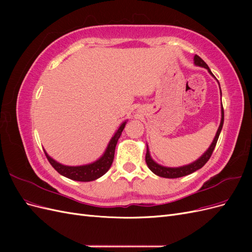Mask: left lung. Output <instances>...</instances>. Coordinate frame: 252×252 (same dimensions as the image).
<instances>
[{"mask_svg": "<svg viewBox=\"0 0 252 252\" xmlns=\"http://www.w3.org/2000/svg\"><path fill=\"white\" fill-rule=\"evenodd\" d=\"M193 61H194L195 66H200V67L206 68V69L208 70V72L212 75V77L216 79L215 75H213V73L209 69L208 65L206 64L199 56H194ZM218 83H219V81H218ZM219 86H220V83H219ZM220 96H222V91H220ZM223 124H224V109H223V105H222V107H220V126L218 128V131L216 133L215 139H213V141L210 144V146L208 147V149L206 150L199 158L195 159L194 162L190 163L188 165L180 166V167H166V166H163V165H159L155 161L154 158H151L148 145H147V151H146V157H145V159H146V164L148 166V168L155 174L158 175V177L166 178V179H177V178H181V177H185V175H188L190 173H192L196 170L201 169L202 167L208 162V159L210 158L213 150H215V147L217 145L220 130H222V128H223Z\"/></svg>", "mask_w": 252, "mask_h": 252, "instance_id": "left-lung-1", "label": "left lung"}]
</instances>
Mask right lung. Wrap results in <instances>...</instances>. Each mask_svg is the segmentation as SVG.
<instances>
[{
    "label": "right lung",
    "mask_w": 252,
    "mask_h": 252,
    "mask_svg": "<svg viewBox=\"0 0 252 252\" xmlns=\"http://www.w3.org/2000/svg\"><path fill=\"white\" fill-rule=\"evenodd\" d=\"M126 123H127V121H124L123 123L120 125L118 130L114 132L113 136L110 139L107 147H106V149L104 151V154L100 158H98L96 161H94L93 163H89L86 165H80V166L63 165V164L57 162L56 159H53L47 154L45 149H44V152H45V155H46L47 159L51 164V166L61 175H63V177L73 180V181H79V182L94 181L98 178H101L102 175H104L109 170L110 166L113 162L114 150H116L117 143L120 139L122 131H123Z\"/></svg>",
    "instance_id": "add662e5"
}]
</instances>
